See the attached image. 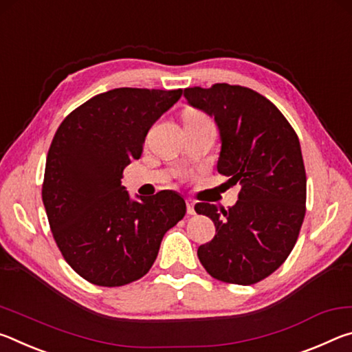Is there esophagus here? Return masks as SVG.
<instances>
[{
    "label": "esophagus",
    "mask_w": 352,
    "mask_h": 352,
    "mask_svg": "<svg viewBox=\"0 0 352 352\" xmlns=\"http://www.w3.org/2000/svg\"><path fill=\"white\" fill-rule=\"evenodd\" d=\"M186 203H187V214L188 215L197 214V210H195V203H193V201L192 199H187Z\"/></svg>",
    "instance_id": "obj_1"
}]
</instances>
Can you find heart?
<instances>
[{"mask_svg":"<svg viewBox=\"0 0 352 352\" xmlns=\"http://www.w3.org/2000/svg\"><path fill=\"white\" fill-rule=\"evenodd\" d=\"M187 117H204V115L197 112V111H186L184 112V118H187Z\"/></svg>","mask_w":352,"mask_h":352,"instance_id":"heart-1","label":"heart"}]
</instances>
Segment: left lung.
<instances>
[{"label": "left lung", "mask_w": 352, "mask_h": 352, "mask_svg": "<svg viewBox=\"0 0 352 352\" xmlns=\"http://www.w3.org/2000/svg\"><path fill=\"white\" fill-rule=\"evenodd\" d=\"M184 96L215 118L221 138L218 173L241 187L229 209L195 206L215 224V237L198 248L199 262L221 282L256 284L285 262L306 215L299 138L272 101L248 87H188Z\"/></svg>", "instance_id": "1"}]
</instances>
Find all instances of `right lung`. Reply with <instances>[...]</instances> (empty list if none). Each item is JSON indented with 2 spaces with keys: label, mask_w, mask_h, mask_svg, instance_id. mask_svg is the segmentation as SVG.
<instances>
[{
  "label": "right lung",
  "mask_w": 352,
  "mask_h": 352,
  "mask_svg": "<svg viewBox=\"0 0 352 352\" xmlns=\"http://www.w3.org/2000/svg\"><path fill=\"white\" fill-rule=\"evenodd\" d=\"M181 95V89H113L74 109L56 131L43 206L63 258L91 284L120 287L143 278L166 230L186 215L176 192L131 199L122 186L148 131Z\"/></svg>",
  "instance_id": "1"
}]
</instances>
